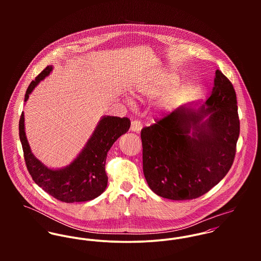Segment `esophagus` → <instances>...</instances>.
Returning <instances> with one entry per match:
<instances>
[{"label":"esophagus","instance_id":"34e87169","mask_svg":"<svg viewBox=\"0 0 261 261\" xmlns=\"http://www.w3.org/2000/svg\"><path fill=\"white\" fill-rule=\"evenodd\" d=\"M142 128H143V124L140 120H133L132 121V125H130V130L132 132L140 133Z\"/></svg>","mask_w":261,"mask_h":261}]
</instances>
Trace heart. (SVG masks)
Wrapping results in <instances>:
<instances>
[{
    "label": "heart",
    "instance_id": "obj_1",
    "mask_svg": "<svg viewBox=\"0 0 261 261\" xmlns=\"http://www.w3.org/2000/svg\"><path fill=\"white\" fill-rule=\"evenodd\" d=\"M166 86H167L166 81L155 79V80L149 81V83H147L145 85H141L137 89L136 93H137L138 96H141V97H144V96L152 97V96H155V95L160 94L165 89Z\"/></svg>",
    "mask_w": 261,
    "mask_h": 261
}]
</instances>
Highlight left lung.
<instances>
[{"label":"left lung","instance_id":"1","mask_svg":"<svg viewBox=\"0 0 261 261\" xmlns=\"http://www.w3.org/2000/svg\"><path fill=\"white\" fill-rule=\"evenodd\" d=\"M239 132L235 90L216 70L212 93L200 109L182 106L142 129L143 169L149 188L171 200L206 194L230 170Z\"/></svg>","mask_w":261,"mask_h":261}]
</instances>
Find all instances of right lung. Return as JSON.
Returning a JSON list of instances; mask_svg holds the SVG:
<instances>
[{
  "mask_svg": "<svg viewBox=\"0 0 261 261\" xmlns=\"http://www.w3.org/2000/svg\"><path fill=\"white\" fill-rule=\"evenodd\" d=\"M47 66L27 88L25 101L35 86L51 72ZM24 113L19 120V136L24 151V159L33 181L55 199L65 202H85L98 197L108 186L106 160L113 143L129 126L127 117L103 116L97 124L86 146L74 161L64 169L50 170L32 153L25 134Z\"/></svg>",
  "mask_w": 261,
  "mask_h": 261,
  "instance_id": "right-lung-1",
  "label": "right lung"
}]
</instances>
